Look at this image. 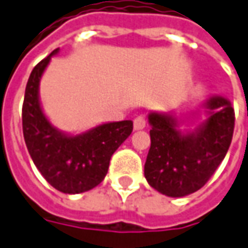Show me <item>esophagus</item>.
<instances>
[{
	"mask_svg": "<svg viewBox=\"0 0 248 248\" xmlns=\"http://www.w3.org/2000/svg\"><path fill=\"white\" fill-rule=\"evenodd\" d=\"M144 127H146V117L140 114L134 120V128L135 129H143Z\"/></svg>",
	"mask_w": 248,
	"mask_h": 248,
	"instance_id": "34e87169",
	"label": "esophagus"
}]
</instances>
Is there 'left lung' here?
Instances as JSON below:
<instances>
[{
	"label": "left lung",
	"mask_w": 248,
	"mask_h": 248,
	"mask_svg": "<svg viewBox=\"0 0 248 248\" xmlns=\"http://www.w3.org/2000/svg\"><path fill=\"white\" fill-rule=\"evenodd\" d=\"M209 119L195 132L180 134L168 114L150 113V150L144 164L146 180L168 197H184L202 188L228 151L235 112L222 97L207 101Z\"/></svg>",
	"instance_id": "1"
}]
</instances>
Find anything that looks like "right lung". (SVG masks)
I'll return each mask as SVG.
<instances>
[{
	"label": "right lung",
	"instance_id": "add662e5",
	"mask_svg": "<svg viewBox=\"0 0 248 248\" xmlns=\"http://www.w3.org/2000/svg\"><path fill=\"white\" fill-rule=\"evenodd\" d=\"M58 49L34 66L21 109L23 135L35 167L46 182L64 194H79L105 179L113 153L134 129L131 120L102 124L78 136L61 134L45 117L38 87L45 68Z\"/></svg>",
	"mask_w": 248,
	"mask_h": 248
}]
</instances>
